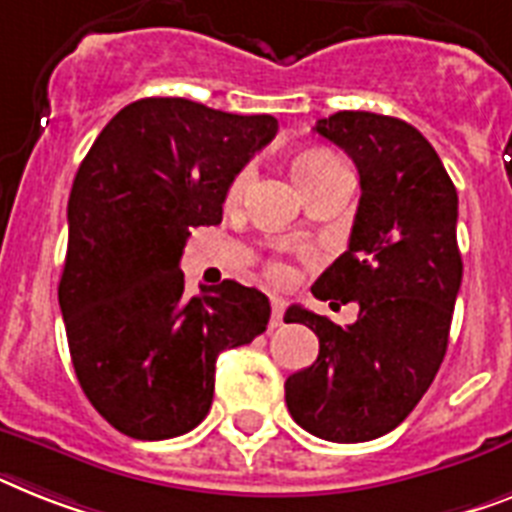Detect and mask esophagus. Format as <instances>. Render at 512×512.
Wrapping results in <instances>:
<instances>
[{
    "instance_id": "obj_1",
    "label": "esophagus",
    "mask_w": 512,
    "mask_h": 512,
    "mask_svg": "<svg viewBox=\"0 0 512 512\" xmlns=\"http://www.w3.org/2000/svg\"><path fill=\"white\" fill-rule=\"evenodd\" d=\"M282 314H285V301L280 295H272V319H269V327H280Z\"/></svg>"
}]
</instances>
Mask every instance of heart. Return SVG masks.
Wrapping results in <instances>:
<instances>
[{
  "label": "heart",
  "mask_w": 512,
  "mask_h": 512,
  "mask_svg": "<svg viewBox=\"0 0 512 512\" xmlns=\"http://www.w3.org/2000/svg\"><path fill=\"white\" fill-rule=\"evenodd\" d=\"M335 167H340V162H337L332 154H327V151H308V154L295 159V177H298V183H301L303 188V185H308L311 180H316V177L327 175V172L335 170ZM251 180H253V170L251 167H243L238 175L232 177L230 188H227V201H240L243 193L248 190V185H251ZM287 274H290L287 272V266L282 264L272 266L274 280H287Z\"/></svg>",
  "instance_id": "obj_1"
}]
</instances>
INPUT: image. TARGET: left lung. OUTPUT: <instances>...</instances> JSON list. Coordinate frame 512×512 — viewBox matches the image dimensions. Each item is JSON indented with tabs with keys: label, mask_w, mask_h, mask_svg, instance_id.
Instances as JSON below:
<instances>
[{
	"label": "left lung",
	"mask_w": 512,
	"mask_h": 512,
	"mask_svg": "<svg viewBox=\"0 0 512 512\" xmlns=\"http://www.w3.org/2000/svg\"><path fill=\"white\" fill-rule=\"evenodd\" d=\"M314 130L353 159L361 201L348 251L311 293L358 303V319L340 327L287 308L285 322L314 329L319 356L287 377L285 403L314 437L369 442L403 424L445 358L463 277L458 193L432 143L398 117L337 112Z\"/></svg>",
	"instance_id": "8db88e82"
}]
</instances>
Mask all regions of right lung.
Listing matches in <instances>:
<instances>
[{
  "mask_svg": "<svg viewBox=\"0 0 512 512\" xmlns=\"http://www.w3.org/2000/svg\"><path fill=\"white\" fill-rule=\"evenodd\" d=\"M277 135L272 114L141 99L114 114L75 175L59 308L75 377L133 439L196 429L222 350L269 322V298L225 280L185 295L190 227L219 225L232 177Z\"/></svg>",
  "mask_w": 512,
  "mask_h": 512,
  "instance_id": "add662e5",
  "label": "right lung"
}]
</instances>
